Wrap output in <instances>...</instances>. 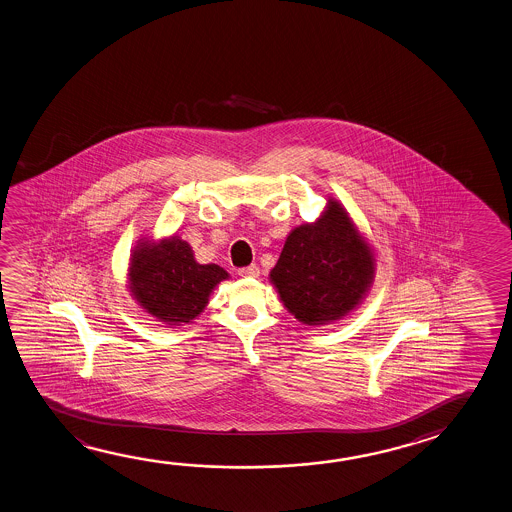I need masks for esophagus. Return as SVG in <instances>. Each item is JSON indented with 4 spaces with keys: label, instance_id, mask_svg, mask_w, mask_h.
Segmentation results:
<instances>
[{
    "label": "esophagus",
    "instance_id": "1",
    "mask_svg": "<svg viewBox=\"0 0 512 512\" xmlns=\"http://www.w3.org/2000/svg\"><path fill=\"white\" fill-rule=\"evenodd\" d=\"M238 274H240L242 278H258L260 269H258L256 265H249V267H243V269L238 270Z\"/></svg>",
    "mask_w": 512,
    "mask_h": 512
}]
</instances>
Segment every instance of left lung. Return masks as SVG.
<instances>
[{"instance_id": "8db88e82", "label": "left lung", "mask_w": 512, "mask_h": 512, "mask_svg": "<svg viewBox=\"0 0 512 512\" xmlns=\"http://www.w3.org/2000/svg\"><path fill=\"white\" fill-rule=\"evenodd\" d=\"M371 249L337 202L315 224L294 229L270 272L288 312L315 326L355 308L373 279Z\"/></svg>"}]
</instances>
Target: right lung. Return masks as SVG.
<instances>
[{
	"instance_id": "obj_1",
	"label": "right lung",
	"mask_w": 512,
	"mask_h": 512,
	"mask_svg": "<svg viewBox=\"0 0 512 512\" xmlns=\"http://www.w3.org/2000/svg\"><path fill=\"white\" fill-rule=\"evenodd\" d=\"M130 288L150 315L179 324L195 319L208 304L211 290L227 278L218 265H199L191 247L179 238L134 252Z\"/></svg>"
}]
</instances>
